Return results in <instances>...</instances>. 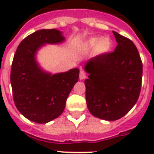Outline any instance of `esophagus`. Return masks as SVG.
I'll list each match as a JSON object with an SVG mask.
<instances>
[{
	"instance_id": "1",
	"label": "esophagus",
	"mask_w": 154,
	"mask_h": 154,
	"mask_svg": "<svg viewBox=\"0 0 154 154\" xmlns=\"http://www.w3.org/2000/svg\"><path fill=\"white\" fill-rule=\"evenodd\" d=\"M85 77H86V73H85V72L83 71V70H81V71H80V76H79L80 80H81V81H82V80H84Z\"/></svg>"
}]
</instances>
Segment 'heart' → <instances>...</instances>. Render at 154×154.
<instances>
[{"mask_svg": "<svg viewBox=\"0 0 154 154\" xmlns=\"http://www.w3.org/2000/svg\"><path fill=\"white\" fill-rule=\"evenodd\" d=\"M112 43L109 37H92L84 42L82 48L85 51L94 49V53L97 56H102L109 53L112 49Z\"/></svg>", "mask_w": 154, "mask_h": 154, "instance_id": "obj_1", "label": "heart"}]
</instances>
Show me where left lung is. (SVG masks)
I'll return each mask as SVG.
<instances>
[{
	"instance_id": "left-lung-1",
	"label": "left lung",
	"mask_w": 154,
	"mask_h": 154,
	"mask_svg": "<svg viewBox=\"0 0 154 154\" xmlns=\"http://www.w3.org/2000/svg\"><path fill=\"white\" fill-rule=\"evenodd\" d=\"M117 45L114 52L97 56L84 66L89 111L94 117L116 121L137 101L142 78V62L132 41L112 31Z\"/></svg>"
}]
</instances>
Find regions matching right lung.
I'll return each mask as SVG.
<instances>
[{
    "label": "right lung",
    "mask_w": 154,
    "mask_h": 154,
    "mask_svg": "<svg viewBox=\"0 0 154 154\" xmlns=\"http://www.w3.org/2000/svg\"><path fill=\"white\" fill-rule=\"evenodd\" d=\"M65 37L57 29H42L25 37L13 57L10 82L18 111L31 122L44 124L63 112L65 102L79 78V69L52 74L37 60L45 45L62 43Z\"/></svg>",
    "instance_id": "add662e5"
}]
</instances>
